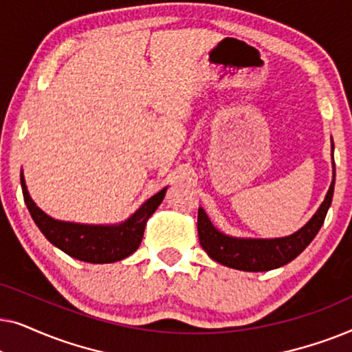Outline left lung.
I'll list each match as a JSON object with an SVG mask.
<instances>
[{"label":"left lung","instance_id":"left-lung-1","mask_svg":"<svg viewBox=\"0 0 352 352\" xmlns=\"http://www.w3.org/2000/svg\"><path fill=\"white\" fill-rule=\"evenodd\" d=\"M333 141H331V166L333 177L327 190V195L314 216L292 235L276 239H252V237H234L221 232L214 228L205 210L199 208L197 229L201 248L208 253L211 259L223 266L239 269L245 272H264L285 266L293 261L307 245L312 242L319 232L333 199L335 189V160H333Z\"/></svg>","mask_w":352,"mask_h":352}]
</instances>
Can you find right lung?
<instances>
[{"label":"right lung","instance_id":"obj_1","mask_svg":"<svg viewBox=\"0 0 352 352\" xmlns=\"http://www.w3.org/2000/svg\"><path fill=\"white\" fill-rule=\"evenodd\" d=\"M21 184L27 208L43 235L69 256L93 264L122 261L136 252L148 218L160 206L168 189L165 187L144 201L128 219L118 224H80L51 218L36 206L28 194L23 173H21Z\"/></svg>","mask_w":352,"mask_h":352}]
</instances>
